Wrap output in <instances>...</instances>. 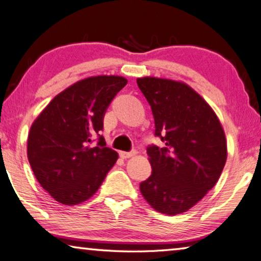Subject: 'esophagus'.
Segmentation results:
<instances>
[{"label":"esophagus","mask_w":261,"mask_h":261,"mask_svg":"<svg viewBox=\"0 0 261 261\" xmlns=\"http://www.w3.org/2000/svg\"><path fill=\"white\" fill-rule=\"evenodd\" d=\"M137 154V152L136 151H131V152H124V151H121L119 152V156L123 159H127V158H131V156H134Z\"/></svg>","instance_id":"esophagus-1"}]
</instances>
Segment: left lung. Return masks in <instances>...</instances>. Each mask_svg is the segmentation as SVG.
I'll return each mask as SVG.
<instances>
[{
  "label": "left lung",
  "instance_id": "1",
  "mask_svg": "<svg viewBox=\"0 0 261 261\" xmlns=\"http://www.w3.org/2000/svg\"><path fill=\"white\" fill-rule=\"evenodd\" d=\"M137 84L165 143L147 148L152 174L140 193L161 214L186 213L220 179L227 156L224 129L208 102L185 82L144 76Z\"/></svg>",
  "mask_w": 261,
  "mask_h": 261
}]
</instances>
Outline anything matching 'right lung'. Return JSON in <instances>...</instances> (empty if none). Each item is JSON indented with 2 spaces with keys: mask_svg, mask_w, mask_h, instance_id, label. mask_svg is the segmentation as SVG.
I'll return each mask as SVG.
<instances>
[{
  "mask_svg": "<svg viewBox=\"0 0 261 261\" xmlns=\"http://www.w3.org/2000/svg\"><path fill=\"white\" fill-rule=\"evenodd\" d=\"M126 84L119 75L82 79L53 97L32 123L29 163L41 187L59 203L76 205L92 197L118 159L103 137L97 146L90 143L102 130L110 102Z\"/></svg>",
  "mask_w": 261,
  "mask_h": 261,
  "instance_id": "right-lung-1",
  "label": "right lung"
}]
</instances>
